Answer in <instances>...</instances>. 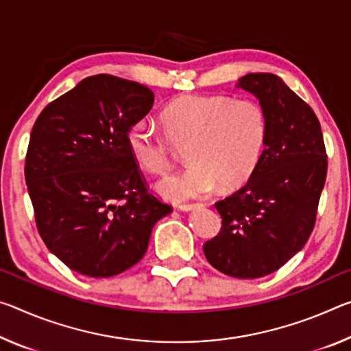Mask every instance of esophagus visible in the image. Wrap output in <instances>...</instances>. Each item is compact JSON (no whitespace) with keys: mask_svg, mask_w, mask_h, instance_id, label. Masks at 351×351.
Returning <instances> with one entry per match:
<instances>
[{"mask_svg":"<svg viewBox=\"0 0 351 351\" xmlns=\"http://www.w3.org/2000/svg\"><path fill=\"white\" fill-rule=\"evenodd\" d=\"M199 208H203V204H180L178 209L182 210V213H191V210H197Z\"/></svg>","mask_w":351,"mask_h":351,"instance_id":"obj_1","label":"esophagus"}]
</instances>
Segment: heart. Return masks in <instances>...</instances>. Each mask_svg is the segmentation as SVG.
I'll use <instances>...</instances> for the list:
<instances>
[{
  "label": "heart",
  "instance_id": "obj_1",
  "mask_svg": "<svg viewBox=\"0 0 351 351\" xmlns=\"http://www.w3.org/2000/svg\"><path fill=\"white\" fill-rule=\"evenodd\" d=\"M162 121L171 141L189 145L192 165L156 184L170 202L203 198L217 187L242 186L263 158L269 121L263 106L252 99L236 101L220 95H184L165 106ZM149 119L136 121L126 136L136 164L149 173L170 169L169 138Z\"/></svg>",
  "mask_w": 351,
  "mask_h": 351
}]
</instances>
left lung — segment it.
<instances>
[{
	"instance_id": "1",
	"label": "left lung",
	"mask_w": 351,
	"mask_h": 351,
	"mask_svg": "<svg viewBox=\"0 0 351 351\" xmlns=\"http://www.w3.org/2000/svg\"><path fill=\"white\" fill-rule=\"evenodd\" d=\"M263 106L269 132L254 173L215 203L221 231L204 256L221 274L253 280L274 274L308 242L326 181V152L314 110L271 73L239 77Z\"/></svg>"
}]
</instances>
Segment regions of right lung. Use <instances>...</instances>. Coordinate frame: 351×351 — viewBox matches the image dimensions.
I'll return each instance as SVG.
<instances>
[{
	"instance_id": "1",
	"label": "right lung",
	"mask_w": 351,
	"mask_h": 351,
	"mask_svg": "<svg viewBox=\"0 0 351 351\" xmlns=\"http://www.w3.org/2000/svg\"><path fill=\"white\" fill-rule=\"evenodd\" d=\"M153 103L138 82L88 76L32 126L25 178L37 230L77 274L109 278L137 264L153 226L171 213L148 193L126 143Z\"/></svg>"
}]
</instances>
